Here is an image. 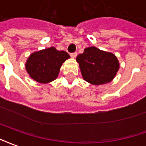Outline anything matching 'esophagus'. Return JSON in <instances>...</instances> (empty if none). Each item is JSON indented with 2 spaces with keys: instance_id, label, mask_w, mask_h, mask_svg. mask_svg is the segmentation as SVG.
<instances>
[{
  "instance_id": "esophagus-1",
  "label": "esophagus",
  "mask_w": 146,
  "mask_h": 146,
  "mask_svg": "<svg viewBox=\"0 0 146 146\" xmlns=\"http://www.w3.org/2000/svg\"><path fill=\"white\" fill-rule=\"evenodd\" d=\"M78 54L75 52V53H72V54H71V57H72V58H75V57H77Z\"/></svg>"
}]
</instances>
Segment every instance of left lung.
<instances>
[{"instance_id":"left-lung-1","label":"left lung","mask_w":146,"mask_h":146,"mask_svg":"<svg viewBox=\"0 0 146 146\" xmlns=\"http://www.w3.org/2000/svg\"><path fill=\"white\" fill-rule=\"evenodd\" d=\"M82 78L87 82L100 86L110 82L117 73L120 64L115 55L89 46L76 58Z\"/></svg>"}]
</instances>
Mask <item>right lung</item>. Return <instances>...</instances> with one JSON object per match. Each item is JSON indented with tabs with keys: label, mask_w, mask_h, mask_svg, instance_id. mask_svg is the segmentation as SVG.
<instances>
[{
	"label": "right lung",
	"mask_w": 146,
	"mask_h": 146,
	"mask_svg": "<svg viewBox=\"0 0 146 146\" xmlns=\"http://www.w3.org/2000/svg\"><path fill=\"white\" fill-rule=\"evenodd\" d=\"M69 58L67 52L51 46L31 54L25 63V69L32 79L48 84L57 78L63 63Z\"/></svg>",
	"instance_id": "1"
}]
</instances>
